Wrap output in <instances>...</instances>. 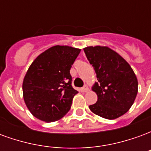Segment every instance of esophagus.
I'll list each match as a JSON object with an SVG mask.
<instances>
[{
	"mask_svg": "<svg viewBox=\"0 0 151 151\" xmlns=\"http://www.w3.org/2000/svg\"><path fill=\"white\" fill-rule=\"evenodd\" d=\"M88 86H84L83 87H82L81 88V91L82 92H86V91H88Z\"/></svg>",
	"mask_w": 151,
	"mask_h": 151,
	"instance_id": "esophagus-1",
	"label": "esophagus"
}]
</instances>
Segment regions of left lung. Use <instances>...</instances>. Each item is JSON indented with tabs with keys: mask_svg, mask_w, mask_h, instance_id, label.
Segmentation results:
<instances>
[{
	"mask_svg": "<svg viewBox=\"0 0 151 151\" xmlns=\"http://www.w3.org/2000/svg\"><path fill=\"white\" fill-rule=\"evenodd\" d=\"M83 50L98 80L92 87L98 100L89 108L108 120L121 116L129 110L137 94L138 84L133 70L123 57L108 47H87Z\"/></svg>",
	"mask_w": 151,
	"mask_h": 151,
	"instance_id": "left-lung-1",
	"label": "left lung"
}]
</instances>
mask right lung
<instances>
[{
	"instance_id": "add662e5",
	"label": "right lung",
	"mask_w": 151,
	"mask_h": 151,
	"mask_svg": "<svg viewBox=\"0 0 151 151\" xmlns=\"http://www.w3.org/2000/svg\"><path fill=\"white\" fill-rule=\"evenodd\" d=\"M81 49L52 47L32 62L26 73L22 91L27 107L39 120H60L71 108L78 93L72 86L70 69Z\"/></svg>"
}]
</instances>
